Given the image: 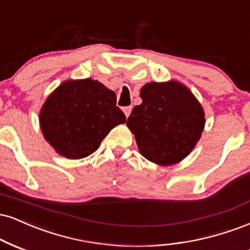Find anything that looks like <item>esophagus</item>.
<instances>
[{
  "mask_svg": "<svg viewBox=\"0 0 250 250\" xmlns=\"http://www.w3.org/2000/svg\"><path fill=\"white\" fill-rule=\"evenodd\" d=\"M131 109H133V107H131V106H128V107H125V108H123V113H125V117H128L129 115H130Z\"/></svg>",
  "mask_w": 250,
  "mask_h": 250,
  "instance_id": "1",
  "label": "esophagus"
}]
</instances>
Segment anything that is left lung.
<instances>
[{
    "instance_id": "obj_1",
    "label": "left lung",
    "mask_w": 250,
    "mask_h": 250,
    "mask_svg": "<svg viewBox=\"0 0 250 250\" xmlns=\"http://www.w3.org/2000/svg\"><path fill=\"white\" fill-rule=\"evenodd\" d=\"M127 125L141 155L158 165L176 164L197 144L205 127V113L188 87L178 81L149 83L141 88Z\"/></svg>"
}]
</instances>
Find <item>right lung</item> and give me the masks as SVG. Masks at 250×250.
<instances>
[{"label":"right lung","instance_id":"obj_1","mask_svg":"<svg viewBox=\"0 0 250 250\" xmlns=\"http://www.w3.org/2000/svg\"><path fill=\"white\" fill-rule=\"evenodd\" d=\"M125 122L115 93L98 80H67L56 88L39 113L45 140L70 159L89 156L112 129Z\"/></svg>","mask_w":250,"mask_h":250}]
</instances>
